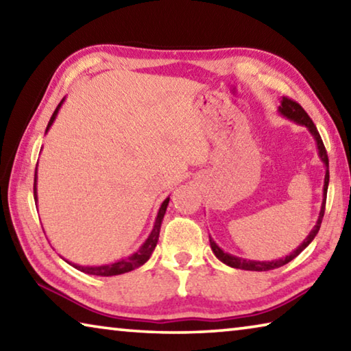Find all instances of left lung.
Wrapping results in <instances>:
<instances>
[{
  "mask_svg": "<svg viewBox=\"0 0 351 351\" xmlns=\"http://www.w3.org/2000/svg\"><path fill=\"white\" fill-rule=\"evenodd\" d=\"M278 112L283 117L289 119V121H293L295 123H299V125H304L308 128V132L311 133V136L316 141V147H317V153H319V158L320 161L324 162L325 165V180H324V199H322V206H320V212H319V218H317V223L314 228L311 229L310 235L306 237V239L302 241V245L295 249V251L291 252L289 255L283 258H278V260H271V261H258V260H246V258H241V257H235L232 254H228L224 252L221 247H219L215 241H213L212 237L209 235V241H210V247L213 254H215V257L223 261L224 265L230 266V268H237V269H245V271H271V269H276V268H280V266L289 263L291 260L295 258L297 255H299L304 249L310 245V243L314 240V237L317 235L319 229H320V223H322V218H324V213H325V201H326V190H328V181H330V171H328V154H326V150L324 147V142L320 139V134L317 132L316 125H314L311 117L306 114V111L302 108V106L294 102V100H291L288 97H282L280 100V106H278Z\"/></svg>",
  "mask_w": 351,
  "mask_h": 351,
  "instance_id": "8db88e82",
  "label": "left lung"
}]
</instances>
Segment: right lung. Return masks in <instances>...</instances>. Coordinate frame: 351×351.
<instances>
[{"label":"right lung","mask_w":351,"mask_h":351,"mask_svg":"<svg viewBox=\"0 0 351 351\" xmlns=\"http://www.w3.org/2000/svg\"><path fill=\"white\" fill-rule=\"evenodd\" d=\"M63 102H64V99H62V102L58 104V106H57L56 111H54V114H52L51 121H49V123H47V127H46V133L49 132L51 125H52V123H54L56 117L58 114V110H60V106H62ZM34 198L37 199V170H35V178H34ZM169 201H170V197L164 199V203L161 204V207H159V212H158V215H156V221H154V226H153L150 235H148V239L144 243H142V246L134 254L128 255V257H125V258L112 261V263L99 265V266H82V265L71 263V261H68V260L66 261H68L71 266H74L75 269L85 272V274L102 276V277H111V276L125 274V272H130V271H133L136 268H139V266L144 265L145 261L150 258L152 252L154 251V247H156V243L159 240V230H161V223H162V218L165 215V210H167Z\"/></svg>","instance_id":"1"}]
</instances>
